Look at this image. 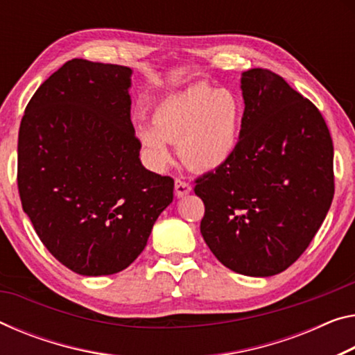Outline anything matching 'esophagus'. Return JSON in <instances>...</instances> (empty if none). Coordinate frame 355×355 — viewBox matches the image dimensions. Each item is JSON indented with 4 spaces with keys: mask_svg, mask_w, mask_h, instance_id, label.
<instances>
[{
    "mask_svg": "<svg viewBox=\"0 0 355 355\" xmlns=\"http://www.w3.org/2000/svg\"><path fill=\"white\" fill-rule=\"evenodd\" d=\"M193 188H191V184L188 182H183V180H177L175 182V194L177 198H184V196H188Z\"/></svg>",
    "mask_w": 355,
    "mask_h": 355,
    "instance_id": "34e87169",
    "label": "esophagus"
}]
</instances>
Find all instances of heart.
Listing matches in <instances>:
<instances>
[{"label": "heart", "instance_id": "b5f03b06", "mask_svg": "<svg viewBox=\"0 0 355 355\" xmlns=\"http://www.w3.org/2000/svg\"><path fill=\"white\" fill-rule=\"evenodd\" d=\"M243 105L230 89L193 83L162 98L153 109V126L139 125L137 137L156 167L172 159L177 144L182 161L193 171L226 166L239 147Z\"/></svg>", "mask_w": 355, "mask_h": 355}]
</instances>
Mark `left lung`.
<instances>
[{
	"mask_svg": "<svg viewBox=\"0 0 355 355\" xmlns=\"http://www.w3.org/2000/svg\"><path fill=\"white\" fill-rule=\"evenodd\" d=\"M239 147L196 180L200 234L223 266L272 277L292 266L324 223L335 193L334 144L311 101L268 69L241 74Z\"/></svg>",
	"mask_w": 355,
	"mask_h": 355,
	"instance_id": "obj_1",
	"label": "left lung"
}]
</instances>
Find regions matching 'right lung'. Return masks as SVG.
Segmentation results:
<instances>
[{
  "mask_svg": "<svg viewBox=\"0 0 355 355\" xmlns=\"http://www.w3.org/2000/svg\"><path fill=\"white\" fill-rule=\"evenodd\" d=\"M131 76L126 66L67 61L20 123L21 207L52 256L83 277L131 266L173 200V180L140 162Z\"/></svg>",
  "mask_w": 355,
  "mask_h": 355,
  "instance_id": "add662e5",
  "label": "right lung"
}]
</instances>
